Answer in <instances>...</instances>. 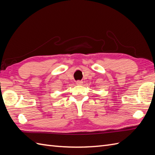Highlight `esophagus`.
<instances>
[{"mask_svg": "<svg viewBox=\"0 0 155 155\" xmlns=\"http://www.w3.org/2000/svg\"><path fill=\"white\" fill-rule=\"evenodd\" d=\"M76 83L77 85H82V84H83V82L81 81H77Z\"/></svg>", "mask_w": 155, "mask_h": 155, "instance_id": "obj_1", "label": "esophagus"}]
</instances>
